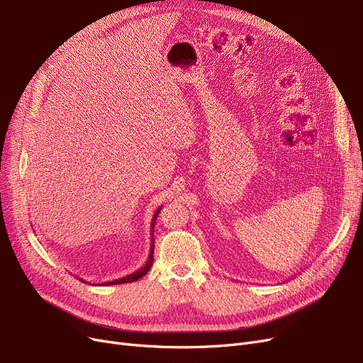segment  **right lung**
<instances>
[{"mask_svg": "<svg viewBox=\"0 0 363 363\" xmlns=\"http://www.w3.org/2000/svg\"><path fill=\"white\" fill-rule=\"evenodd\" d=\"M160 211H162V206L155 211V213H154V216H152V223H151V233L154 231V224H155V219H157V215L160 213ZM152 254H154V234H152V238H151L150 255H148V259H147L145 265H144V267H140L139 270H136L135 273H132V274H129V276L121 277V279H117V280H113V281H106L105 285H121V283H130V281H135V280H138V279H140V277H144V276H145V274L150 272L151 265H152ZM80 280H82V279H80Z\"/></svg>", "mask_w": 363, "mask_h": 363, "instance_id": "1", "label": "right lung"}]
</instances>
